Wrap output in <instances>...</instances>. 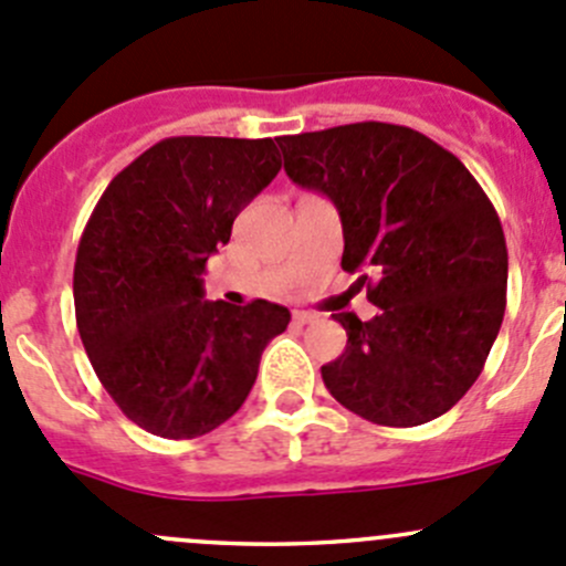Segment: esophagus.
<instances>
[{
  "label": "esophagus",
  "instance_id": "34e87169",
  "mask_svg": "<svg viewBox=\"0 0 566 566\" xmlns=\"http://www.w3.org/2000/svg\"><path fill=\"white\" fill-rule=\"evenodd\" d=\"M293 319H295V323L306 325V323H315L317 315H312V312H304V310H295L293 312Z\"/></svg>",
  "mask_w": 566,
  "mask_h": 566
}]
</instances>
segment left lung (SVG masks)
Instances as JSON below:
<instances>
[{
    "mask_svg": "<svg viewBox=\"0 0 566 566\" xmlns=\"http://www.w3.org/2000/svg\"><path fill=\"white\" fill-rule=\"evenodd\" d=\"M284 172L339 210L342 268L361 273L373 319L334 315L347 347L325 389L361 419L416 427L465 397L506 310L499 213L458 156L391 123L279 136Z\"/></svg>",
    "mask_w": 566,
    "mask_h": 566,
    "instance_id": "left-lung-1",
    "label": "left lung"
}]
</instances>
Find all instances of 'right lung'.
I'll list each match as a JSON object with an SVG mask.
<instances>
[{
  "label": "right lung",
  "instance_id": "1",
  "mask_svg": "<svg viewBox=\"0 0 566 566\" xmlns=\"http://www.w3.org/2000/svg\"><path fill=\"white\" fill-rule=\"evenodd\" d=\"M273 139L172 136L130 161L78 241V336L108 397L153 436L186 441L224 424L290 323L271 301H205V265L232 221L279 175Z\"/></svg>",
  "mask_w": 566,
  "mask_h": 566
}]
</instances>
